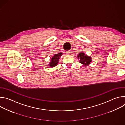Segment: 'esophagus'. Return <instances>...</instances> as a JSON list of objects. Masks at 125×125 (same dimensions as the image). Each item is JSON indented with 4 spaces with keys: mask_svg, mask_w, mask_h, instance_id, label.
<instances>
[{
    "mask_svg": "<svg viewBox=\"0 0 125 125\" xmlns=\"http://www.w3.org/2000/svg\"><path fill=\"white\" fill-rule=\"evenodd\" d=\"M66 54H68V55H70L71 54V51H70V50L67 51H66Z\"/></svg>",
    "mask_w": 125,
    "mask_h": 125,
    "instance_id": "34e87169",
    "label": "esophagus"
}]
</instances>
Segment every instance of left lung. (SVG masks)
<instances>
[{"label":"left lung","instance_id":"1","mask_svg":"<svg viewBox=\"0 0 125 125\" xmlns=\"http://www.w3.org/2000/svg\"><path fill=\"white\" fill-rule=\"evenodd\" d=\"M77 57L78 59L80 60V63H82L84 66L88 65L89 64H90L92 60L91 57L88 56L83 52H80V53H79V55L77 56Z\"/></svg>","mask_w":125,"mask_h":125}]
</instances>
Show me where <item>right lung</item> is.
<instances>
[{"instance_id":"obj_1","label":"right lung","mask_w":125,"mask_h":125,"mask_svg":"<svg viewBox=\"0 0 125 125\" xmlns=\"http://www.w3.org/2000/svg\"><path fill=\"white\" fill-rule=\"evenodd\" d=\"M62 54L63 53L62 52H60L58 53V54H54V56L52 57L51 61L49 64H48L49 66L51 67H54L56 66L57 65L59 61V59H60V57L62 56Z\"/></svg>"}]
</instances>
